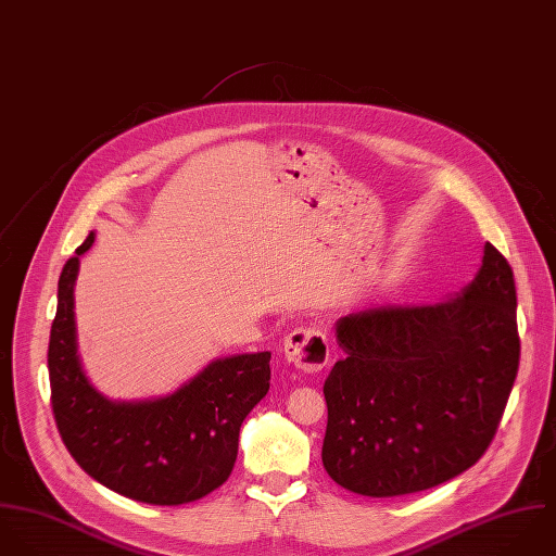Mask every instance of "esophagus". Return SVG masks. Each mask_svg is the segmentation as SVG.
Instances as JSON below:
<instances>
[{"instance_id": "1", "label": "esophagus", "mask_w": 556, "mask_h": 556, "mask_svg": "<svg viewBox=\"0 0 556 556\" xmlns=\"http://www.w3.org/2000/svg\"><path fill=\"white\" fill-rule=\"evenodd\" d=\"M286 358L305 374H316L329 363V337L323 327H299L283 341Z\"/></svg>"}]
</instances>
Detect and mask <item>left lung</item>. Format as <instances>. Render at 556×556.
Listing matches in <instances>:
<instances>
[{
    "label": "left lung",
    "instance_id": "obj_1",
    "mask_svg": "<svg viewBox=\"0 0 556 556\" xmlns=\"http://www.w3.org/2000/svg\"><path fill=\"white\" fill-rule=\"evenodd\" d=\"M516 283L490 242L462 294L339 318L325 380L323 464L341 488L389 498L468 470L492 443L520 363Z\"/></svg>",
    "mask_w": 556,
    "mask_h": 556
}]
</instances>
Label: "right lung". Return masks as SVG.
Masks as SVG:
<instances>
[{"mask_svg":"<svg viewBox=\"0 0 556 556\" xmlns=\"http://www.w3.org/2000/svg\"><path fill=\"white\" fill-rule=\"evenodd\" d=\"M64 264L49 339L51 408L75 462L113 492L148 505L193 503L233 468L244 417L268 393L270 352L217 358L176 393L152 402H110L86 378L75 334L79 255Z\"/></svg>","mask_w":556,"mask_h":556,"instance_id":"obj_1","label":"right lung"}]
</instances>
